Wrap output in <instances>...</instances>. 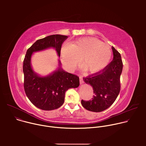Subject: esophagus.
<instances>
[{
    "label": "esophagus",
    "instance_id": "1",
    "mask_svg": "<svg viewBox=\"0 0 146 146\" xmlns=\"http://www.w3.org/2000/svg\"><path fill=\"white\" fill-rule=\"evenodd\" d=\"M79 77H80V83L81 84H82V83L84 82V81H83V78H82V77L81 76Z\"/></svg>",
    "mask_w": 146,
    "mask_h": 146
}]
</instances>
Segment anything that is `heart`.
Returning <instances> with one entry per match:
<instances>
[{"label": "heart", "mask_w": 146, "mask_h": 146, "mask_svg": "<svg viewBox=\"0 0 146 146\" xmlns=\"http://www.w3.org/2000/svg\"><path fill=\"white\" fill-rule=\"evenodd\" d=\"M63 64L69 69H74L80 62L88 72L98 73L105 69L110 61L112 51L110 46L95 37H83L73 44L64 43L60 48Z\"/></svg>", "instance_id": "b5f03b06"}]
</instances>
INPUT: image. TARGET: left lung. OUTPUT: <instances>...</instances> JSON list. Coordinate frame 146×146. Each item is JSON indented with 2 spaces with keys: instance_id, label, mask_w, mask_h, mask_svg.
Wrapping results in <instances>:
<instances>
[{
  "instance_id": "8db88e82",
  "label": "left lung",
  "mask_w": 146,
  "mask_h": 146,
  "mask_svg": "<svg viewBox=\"0 0 146 146\" xmlns=\"http://www.w3.org/2000/svg\"><path fill=\"white\" fill-rule=\"evenodd\" d=\"M113 59L102 70L83 78L93 88L92 100H81V105L87 110L100 112L108 109L117 99L120 91V76L123 64L120 54L112 47Z\"/></svg>"
}]
</instances>
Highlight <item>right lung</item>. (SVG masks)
<instances>
[{"mask_svg":"<svg viewBox=\"0 0 146 146\" xmlns=\"http://www.w3.org/2000/svg\"><path fill=\"white\" fill-rule=\"evenodd\" d=\"M68 37L60 35L47 36L37 40L27 51L23 62L24 90L33 105L41 110H52L60 107L64 103L66 91L79 86V77L62 69L59 60L57 70L47 76H39L32 69V55L35 52L53 48L60 57L62 44Z\"/></svg>","mask_w":146,"mask_h":146,"instance_id":"1","label":"right lung"}]
</instances>
